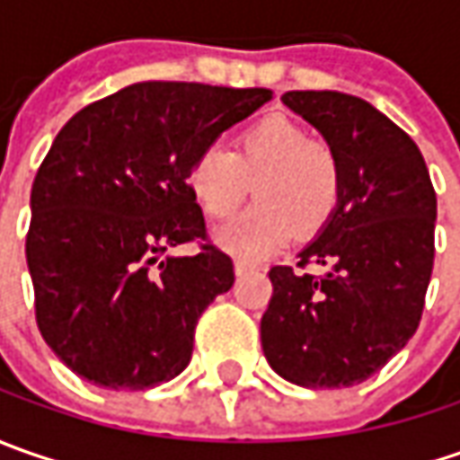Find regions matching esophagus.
Returning <instances> with one entry per match:
<instances>
[{
    "label": "esophagus",
    "mask_w": 460,
    "mask_h": 460,
    "mask_svg": "<svg viewBox=\"0 0 460 460\" xmlns=\"http://www.w3.org/2000/svg\"><path fill=\"white\" fill-rule=\"evenodd\" d=\"M253 271V266L251 263H245V261H235V276H245Z\"/></svg>",
    "instance_id": "esophagus-1"
}]
</instances>
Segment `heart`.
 Wrapping results in <instances>:
<instances>
[{
	"mask_svg": "<svg viewBox=\"0 0 460 460\" xmlns=\"http://www.w3.org/2000/svg\"><path fill=\"white\" fill-rule=\"evenodd\" d=\"M253 184L258 202L217 230L222 251L243 258L274 256L287 240L314 238L338 212L343 171L335 151L307 137L289 117H263L235 137V151H202L189 168L194 202L212 220L230 217Z\"/></svg>",
	"mask_w": 460,
	"mask_h": 460,
	"instance_id": "b5f03b06",
	"label": "heart"
}]
</instances>
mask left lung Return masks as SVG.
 <instances>
[{
  "instance_id": "left-lung-1",
  "label": "left lung",
  "mask_w": 460,
  "mask_h": 460,
  "mask_svg": "<svg viewBox=\"0 0 460 460\" xmlns=\"http://www.w3.org/2000/svg\"><path fill=\"white\" fill-rule=\"evenodd\" d=\"M343 171L338 212L299 253L274 266L261 317L263 356L305 389H343L374 376L415 335L435 256V189L415 140L368 102L341 92H287Z\"/></svg>"
}]
</instances>
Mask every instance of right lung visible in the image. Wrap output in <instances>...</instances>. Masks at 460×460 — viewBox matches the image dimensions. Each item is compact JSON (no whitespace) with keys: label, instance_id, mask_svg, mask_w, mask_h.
Wrapping results in <instances>:
<instances>
[{"label":"right lung","instance_id":"1","mask_svg":"<svg viewBox=\"0 0 460 460\" xmlns=\"http://www.w3.org/2000/svg\"><path fill=\"white\" fill-rule=\"evenodd\" d=\"M271 99L269 89L140 81L71 117L38 168L25 253L35 320L81 379L115 392L171 381L204 309L233 281L204 240L189 189L194 158Z\"/></svg>","mask_w":460,"mask_h":460}]
</instances>
